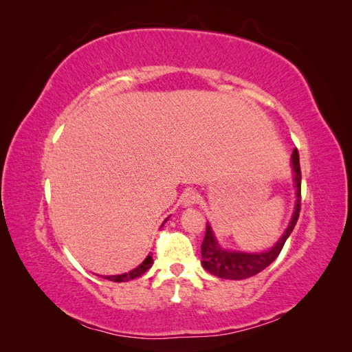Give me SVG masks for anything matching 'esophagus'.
<instances>
[{
  "mask_svg": "<svg viewBox=\"0 0 352 352\" xmlns=\"http://www.w3.org/2000/svg\"><path fill=\"white\" fill-rule=\"evenodd\" d=\"M199 203V195L195 190H186L182 195V204L184 207H192Z\"/></svg>",
  "mask_w": 352,
  "mask_h": 352,
  "instance_id": "1",
  "label": "esophagus"
}]
</instances>
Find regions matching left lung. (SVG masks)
I'll list each match as a JSON object with an SVG mask.
<instances>
[{
    "mask_svg": "<svg viewBox=\"0 0 352 352\" xmlns=\"http://www.w3.org/2000/svg\"><path fill=\"white\" fill-rule=\"evenodd\" d=\"M292 166L295 172V186H296V204L295 212L292 214L289 227L280 237V241L275 243L269 251L265 252H241L223 250L216 241L210 223L207 222L206 236L203 245H201V256H203V267L210 274L226 280H243L263 271L272 261L280 256L284 243L287 237L294 231L296 221L300 218L301 210V168H300V154L295 148L292 153Z\"/></svg>",
    "mask_w": 352,
    "mask_h": 352,
    "instance_id": "obj_1",
    "label": "left lung"
}]
</instances>
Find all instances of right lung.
I'll return each mask as SVG.
<instances>
[{"instance_id":"obj_1","label":"right lung","mask_w":352,"mask_h":352,"mask_svg":"<svg viewBox=\"0 0 352 352\" xmlns=\"http://www.w3.org/2000/svg\"><path fill=\"white\" fill-rule=\"evenodd\" d=\"M166 221H168V218H166ZM166 221H164V222H166ZM163 223H162V226H163ZM151 256H153V254H148V257L144 261H142V263L138 267H134L133 271H130V272L121 274V275H106V276H104V278L110 280V281H115V283H125V281H130V280L138 278V276L144 275L148 271V269L153 266V257Z\"/></svg>"}]
</instances>
